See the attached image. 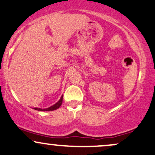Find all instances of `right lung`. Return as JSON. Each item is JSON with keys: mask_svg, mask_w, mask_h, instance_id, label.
I'll return each instance as SVG.
<instances>
[{"mask_svg": "<svg viewBox=\"0 0 155 155\" xmlns=\"http://www.w3.org/2000/svg\"><path fill=\"white\" fill-rule=\"evenodd\" d=\"M62 97H63V96L61 97L60 100H59L58 102L56 103L55 104H54V105H53V106L50 107L46 108V109H40V108H37V107H36V108H35V110H38V111H52V110H57V109H58V108L59 107H60L61 105H62Z\"/></svg>", "mask_w": 155, "mask_h": 155, "instance_id": "1", "label": "right lung"}]
</instances>
